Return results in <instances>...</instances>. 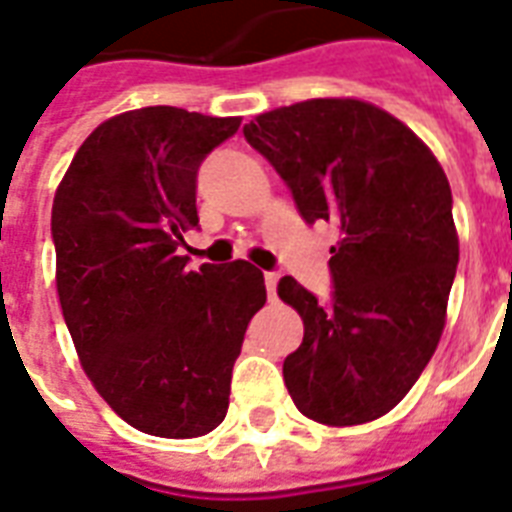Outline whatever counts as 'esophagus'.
Instances as JSON below:
<instances>
[{
    "mask_svg": "<svg viewBox=\"0 0 512 512\" xmlns=\"http://www.w3.org/2000/svg\"><path fill=\"white\" fill-rule=\"evenodd\" d=\"M281 273L279 271H265V289H268V297H276V287H279Z\"/></svg>",
    "mask_w": 512,
    "mask_h": 512,
    "instance_id": "1",
    "label": "esophagus"
}]
</instances>
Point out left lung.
<instances>
[{
	"mask_svg": "<svg viewBox=\"0 0 512 512\" xmlns=\"http://www.w3.org/2000/svg\"><path fill=\"white\" fill-rule=\"evenodd\" d=\"M244 138L287 183L308 225L332 223V297L292 276L279 297L305 335L284 358L295 406L321 425L388 414L436 353L460 241L452 188L430 148L388 111L316 98L260 114Z\"/></svg>",
	"mask_w": 512,
	"mask_h": 512,
	"instance_id": "left-lung-1",
	"label": "left lung"
}]
</instances>
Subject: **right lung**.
Wrapping results in <instances>:
<instances>
[{"instance_id":"right-lung-1","label":"right lung","mask_w":512,"mask_h":512,"mask_svg":"<svg viewBox=\"0 0 512 512\" xmlns=\"http://www.w3.org/2000/svg\"><path fill=\"white\" fill-rule=\"evenodd\" d=\"M241 119L148 106L84 140L52 201L55 279L87 377L132 428L196 438L225 420L249 319L265 305L247 260L188 271L196 175Z\"/></svg>"}]
</instances>
